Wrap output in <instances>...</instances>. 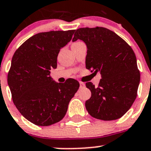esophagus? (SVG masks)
<instances>
[{
  "label": "esophagus",
  "mask_w": 151,
  "mask_h": 151,
  "mask_svg": "<svg viewBox=\"0 0 151 151\" xmlns=\"http://www.w3.org/2000/svg\"><path fill=\"white\" fill-rule=\"evenodd\" d=\"M79 83H80V88H83L85 87V83H84L80 82Z\"/></svg>",
  "instance_id": "esophagus-1"
}]
</instances>
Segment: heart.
Masks as SVG:
<instances>
[{
    "label": "heart",
    "mask_w": 151,
    "mask_h": 151,
    "mask_svg": "<svg viewBox=\"0 0 151 151\" xmlns=\"http://www.w3.org/2000/svg\"><path fill=\"white\" fill-rule=\"evenodd\" d=\"M78 43H81L80 42H76V43H74V44H78Z\"/></svg>",
    "instance_id": "heart-1"
}]
</instances>
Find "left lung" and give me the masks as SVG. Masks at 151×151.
Listing matches in <instances>:
<instances>
[{"mask_svg": "<svg viewBox=\"0 0 151 151\" xmlns=\"http://www.w3.org/2000/svg\"><path fill=\"white\" fill-rule=\"evenodd\" d=\"M82 40L87 47L86 67L101 76L98 87L86 86L91 96L86 101L89 114L110 121L122 117L137 96L140 72L133 50L116 33L104 27L76 30L73 42Z\"/></svg>", "mask_w": 151, "mask_h": 151, "instance_id": "1", "label": "left lung"}]
</instances>
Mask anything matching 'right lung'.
I'll return each mask as SVG.
<instances>
[{
    "instance_id": "obj_1",
    "label": "right lung",
    "mask_w": 151,
    "mask_h": 151,
    "mask_svg": "<svg viewBox=\"0 0 151 151\" xmlns=\"http://www.w3.org/2000/svg\"><path fill=\"white\" fill-rule=\"evenodd\" d=\"M75 31L37 34L13 56L8 74L13 101L19 112L36 125L49 126L60 121L79 88V83L73 78L57 83L50 71L57 68L60 50L70 41Z\"/></svg>"
}]
</instances>
